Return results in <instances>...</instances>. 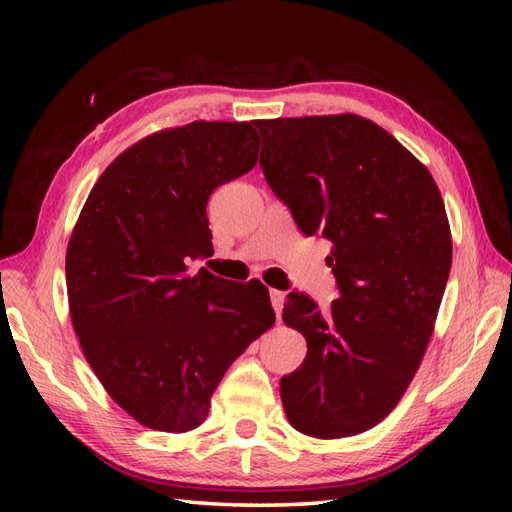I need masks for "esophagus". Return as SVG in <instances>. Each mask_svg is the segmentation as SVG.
<instances>
[{"mask_svg": "<svg viewBox=\"0 0 512 512\" xmlns=\"http://www.w3.org/2000/svg\"><path fill=\"white\" fill-rule=\"evenodd\" d=\"M270 303H273V310L277 314V319H281V310H284V292L270 290Z\"/></svg>", "mask_w": 512, "mask_h": 512, "instance_id": "obj_1", "label": "esophagus"}]
</instances>
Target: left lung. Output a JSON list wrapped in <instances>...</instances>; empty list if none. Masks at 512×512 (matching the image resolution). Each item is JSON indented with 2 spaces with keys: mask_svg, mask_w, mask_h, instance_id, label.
<instances>
[{
  "mask_svg": "<svg viewBox=\"0 0 512 512\" xmlns=\"http://www.w3.org/2000/svg\"><path fill=\"white\" fill-rule=\"evenodd\" d=\"M266 182L306 235L332 242L341 297L319 310L290 292L284 323L308 354L281 378L297 431L356 436L387 418L427 352L451 270V226L436 180L398 140L358 114L255 121Z\"/></svg>",
  "mask_w": 512,
  "mask_h": 512,
  "instance_id": "obj_1",
  "label": "left lung"
}]
</instances>
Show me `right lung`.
<instances>
[{
    "mask_svg": "<svg viewBox=\"0 0 512 512\" xmlns=\"http://www.w3.org/2000/svg\"><path fill=\"white\" fill-rule=\"evenodd\" d=\"M257 151L246 121L160 129L101 173L74 224V332L107 394L147 429L200 427L226 369L275 323L264 284L189 268L213 248L209 195L253 169Z\"/></svg>",
    "mask_w": 512,
    "mask_h": 512,
    "instance_id": "1",
    "label": "right lung"
}]
</instances>
